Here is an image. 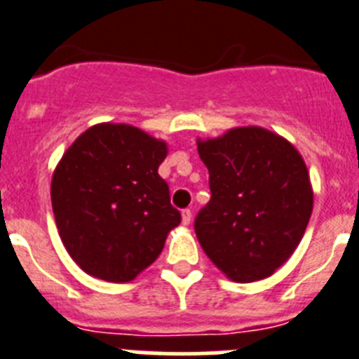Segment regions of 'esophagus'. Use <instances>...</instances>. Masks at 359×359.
I'll return each mask as SVG.
<instances>
[{
  "mask_svg": "<svg viewBox=\"0 0 359 359\" xmlns=\"http://www.w3.org/2000/svg\"><path fill=\"white\" fill-rule=\"evenodd\" d=\"M180 217H182V224H184V226H188V224L191 222V210H182Z\"/></svg>",
  "mask_w": 359,
  "mask_h": 359,
  "instance_id": "1",
  "label": "esophagus"
}]
</instances>
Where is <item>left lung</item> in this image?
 I'll use <instances>...</instances> for the list:
<instances>
[{
  "instance_id": "obj_1",
  "label": "left lung",
  "mask_w": 359,
  "mask_h": 359,
  "mask_svg": "<svg viewBox=\"0 0 359 359\" xmlns=\"http://www.w3.org/2000/svg\"><path fill=\"white\" fill-rule=\"evenodd\" d=\"M210 171V202L195 218L204 253L235 282L267 278L289 260L313 213L304 158L260 126L197 141Z\"/></svg>"
}]
</instances>
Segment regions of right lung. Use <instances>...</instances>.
Segmentation results:
<instances>
[{
	"label": "right lung",
	"mask_w": 359,
	"mask_h": 359,
	"mask_svg": "<svg viewBox=\"0 0 359 359\" xmlns=\"http://www.w3.org/2000/svg\"><path fill=\"white\" fill-rule=\"evenodd\" d=\"M164 141L130 124L88 128L65 151L50 197L59 236L85 273L130 282L161 255L180 224L158 175Z\"/></svg>",
	"instance_id": "obj_1"
}]
</instances>
